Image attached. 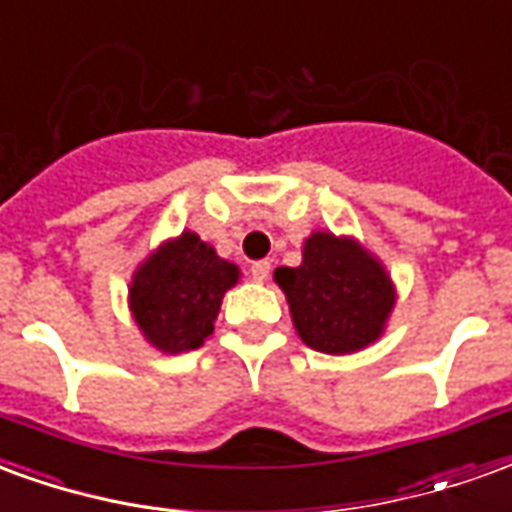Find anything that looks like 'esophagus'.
Returning <instances> with one entry per match:
<instances>
[{
    "mask_svg": "<svg viewBox=\"0 0 512 512\" xmlns=\"http://www.w3.org/2000/svg\"><path fill=\"white\" fill-rule=\"evenodd\" d=\"M268 274H271V263H268V260H255V263L249 266V277L255 279V282L268 279Z\"/></svg>",
    "mask_w": 512,
    "mask_h": 512,
    "instance_id": "obj_1",
    "label": "esophagus"
}]
</instances>
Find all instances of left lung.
<instances>
[{
    "mask_svg": "<svg viewBox=\"0 0 512 512\" xmlns=\"http://www.w3.org/2000/svg\"><path fill=\"white\" fill-rule=\"evenodd\" d=\"M301 257L299 268L274 271L301 340L323 354H354L378 340L395 304L381 263L329 233H312Z\"/></svg>",
    "mask_w": 512,
    "mask_h": 512,
    "instance_id": "1",
    "label": "left lung"
}]
</instances>
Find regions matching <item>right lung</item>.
I'll use <instances>...</instances> for the list:
<instances>
[{
  "label": "right lung",
  "mask_w": 512,
  "mask_h": 512,
  "mask_svg": "<svg viewBox=\"0 0 512 512\" xmlns=\"http://www.w3.org/2000/svg\"><path fill=\"white\" fill-rule=\"evenodd\" d=\"M235 279L233 263L202 244L200 235L183 233L147 257L134 274V321L167 354L200 348L213 332L224 290L233 288Z\"/></svg>",
  "instance_id": "obj_1"
}]
</instances>
